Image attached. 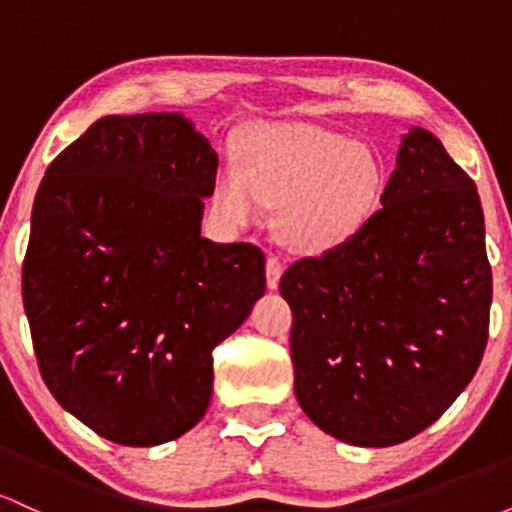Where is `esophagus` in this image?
Returning a JSON list of instances; mask_svg holds the SVG:
<instances>
[{"mask_svg":"<svg viewBox=\"0 0 512 512\" xmlns=\"http://www.w3.org/2000/svg\"><path fill=\"white\" fill-rule=\"evenodd\" d=\"M281 272H284V264H281L279 257L269 255V257H267V289L274 291L276 286H279Z\"/></svg>","mask_w":512,"mask_h":512,"instance_id":"obj_1","label":"esophagus"}]
</instances>
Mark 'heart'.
<instances>
[{
  "label": "heart",
  "mask_w": 512,
  "mask_h": 512,
  "mask_svg": "<svg viewBox=\"0 0 512 512\" xmlns=\"http://www.w3.org/2000/svg\"><path fill=\"white\" fill-rule=\"evenodd\" d=\"M385 163L373 144L313 122L264 125L240 144V170L216 178V204L233 223L279 204L276 231L293 250L325 252L349 240L378 202Z\"/></svg>",
  "instance_id": "1"
}]
</instances>
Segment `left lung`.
Returning <instances> with one entry per match:
<instances>
[{
  "label": "left lung",
  "instance_id": "obj_1",
  "mask_svg": "<svg viewBox=\"0 0 512 512\" xmlns=\"http://www.w3.org/2000/svg\"><path fill=\"white\" fill-rule=\"evenodd\" d=\"M383 209L279 281L291 305L293 387L332 438L387 448L460 397L489 339L491 267L477 185L411 127Z\"/></svg>",
  "mask_w": 512,
  "mask_h": 512
}]
</instances>
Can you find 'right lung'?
I'll list each match as a JSON object with an SVG mask.
<instances>
[{"mask_svg": "<svg viewBox=\"0 0 512 512\" xmlns=\"http://www.w3.org/2000/svg\"><path fill=\"white\" fill-rule=\"evenodd\" d=\"M219 156L182 113L108 115L35 195L23 308L52 397L132 448L199 424L211 351L264 296V255L202 238Z\"/></svg>", "mask_w": 512, "mask_h": 512, "instance_id": "1", "label": "right lung"}]
</instances>
